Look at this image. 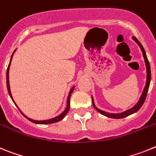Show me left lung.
<instances>
[{"mask_svg":"<svg viewBox=\"0 0 156 156\" xmlns=\"http://www.w3.org/2000/svg\"><path fill=\"white\" fill-rule=\"evenodd\" d=\"M133 40L135 42L139 45V47L140 48V50H141L142 53H143V56L144 59V63H145V66H146V71H147V78H146V84L144 88L143 93H142L141 96H140V99H139V101L138 102L135 104L134 106L133 107V108H129L128 110L125 111V112H121V113H109V112H104V111L101 110V109H99L96 107L94 104V101H93V97H92V102H93V106L94 107V108L97 112H99L101 114H102L103 115H105L108 118H112V119H123V118H126L127 116L130 115L132 114L135 113L137 111L140 110V108H141L143 104L144 103V101H145L146 97H147V91H148V89H149V86H150V82H151V68H150V64L149 62H148V59L147 58V55H146V52L144 51V48H143V46L142 44H140V42L135 37H132Z\"/></svg>","mask_w":156,"mask_h":156,"instance_id":"left-lung-1","label":"left lung"}]
</instances>
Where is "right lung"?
Segmentation results:
<instances>
[{
  "instance_id": "right-lung-1",
  "label": "right lung",
  "mask_w": 156,
  "mask_h": 156,
  "mask_svg": "<svg viewBox=\"0 0 156 156\" xmlns=\"http://www.w3.org/2000/svg\"><path fill=\"white\" fill-rule=\"evenodd\" d=\"M16 51V49L15 50L14 52L12 53V56H11V59H10V63H9V67H8V69H7V74H6V80H7V88H8V92H9V96H10L11 99L12 100V101L14 102V104H16V106L17 107V108H19V107L16 105V104L15 103L14 100H13L12 98V93H11V90H10V85H9V68H10V65H11V62H12V56H13V54L15 53V52ZM74 86H73L71 89H70V92H69V94H68V97H67V108H66V109H65L64 111H63V112H62L59 115L56 116V117H54L52 118V119H47V120H34V119H30V118H28L27 116L25 115L23 112H21V110H20V108H19V110L20 111V112L22 113V115L24 116L25 118H27V119H28V120H30V122H32L35 123V124H42V125H45V124H51V123H55V122H57L60 121V120H62V119H63V118L65 117V115H67V113L68 112L69 109H70V94L72 93L73 90H74Z\"/></svg>"
}]
</instances>
